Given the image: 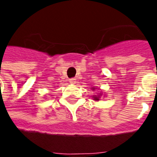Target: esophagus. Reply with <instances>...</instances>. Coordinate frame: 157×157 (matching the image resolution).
<instances>
[{
  "label": "esophagus",
  "mask_w": 157,
  "mask_h": 157,
  "mask_svg": "<svg viewBox=\"0 0 157 157\" xmlns=\"http://www.w3.org/2000/svg\"><path fill=\"white\" fill-rule=\"evenodd\" d=\"M69 82H70V83H71V84H75L76 81H75V78H71L69 80Z\"/></svg>",
  "instance_id": "esophagus-1"
}]
</instances>
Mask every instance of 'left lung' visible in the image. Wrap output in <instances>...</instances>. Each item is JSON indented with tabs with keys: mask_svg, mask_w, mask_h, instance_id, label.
<instances>
[{
	"mask_svg": "<svg viewBox=\"0 0 157 157\" xmlns=\"http://www.w3.org/2000/svg\"><path fill=\"white\" fill-rule=\"evenodd\" d=\"M92 89H95L92 87ZM100 96H101V94L100 95H94L92 98H93V100H95V101H99V98H100Z\"/></svg>",
	"mask_w": 157,
	"mask_h": 157,
	"instance_id": "8db88e82",
	"label": "left lung"
}]
</instances>
